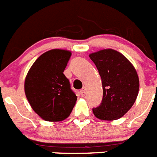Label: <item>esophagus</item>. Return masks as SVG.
Returning a JSON list of instances; mask_svg holds the SVG:
<instances>
[{"mask_svg":"<svg viewBox=\"0 0 157 157\" xmlns=\"http://www.w3.org/2000/svg\"><path fill=\"white\" fill-rule=\"evenodd\" d=\"M80 93H81V95L82 96V97H85V94H86V89H85V88L81 89V90L80 91Z\"/></svg>","mask_w":157,"mask_h":157,"instance_id":"1","label":"esophagus"}]
</instances>
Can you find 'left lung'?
<instances>
[{"mask_svg": "<svg viewBox=\"0 0 157 157\" xmlns=\"http://www.w3.org/2000/svg\"><path fill=\"white\" fill-rule=\"evenodd\" d=\"M103 88V99L99 107L93 109L95 117L103 121H115L132 107L139 93V77L129 60L112 48L89 54Z\"/></svg>", "mask_w": 157, "mask_h": 157, "instance_id": "left-lung-1", "label": "left lung"}]
</instances>
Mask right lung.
Returning a JSON list of instances; mask_svg holds the SVG:
<instances>
[{
	"label": "right lung",
	"instance_id": "1",
	"mask_svg": "<svg viewBox=\"0 0 157 157\" xmlns=\"http://www.w3.org/2000/svg\"><path fill=\"white\" fill-rule=\"evenodd\" d=\"M70 51L51 49L36 60L26 75L25 93L32 109L46 121L66 119L76 105L77 97L64 76Z\"/></svg>",
	"mask_w": 157,
	"mask_h": 157
}]
</instances>
